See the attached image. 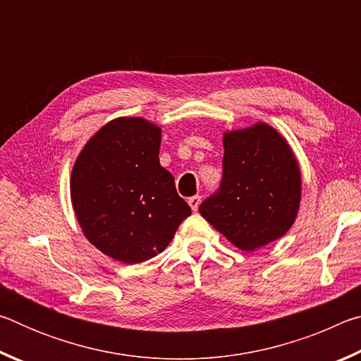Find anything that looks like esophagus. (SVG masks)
I'll return each mask as SVG.
<instances>
[{"instance_id": "esophagus-1", "label": "esophagus", "mask_w": 361, "mask_h": 361, "mask_svg": "<svg viewBox=\"0 0 361 361\" xmlns=\"http://www.w3.org/2000/svg\"><path fill=\"white\" fill-rule=\"evenodd\" d=\"M188 204L192 209V212H197L199 205H200V195H192V197H189Z\"/></svg>"}]
</instances>
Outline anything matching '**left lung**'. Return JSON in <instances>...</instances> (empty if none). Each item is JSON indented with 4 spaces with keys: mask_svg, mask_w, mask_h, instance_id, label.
<instances>
[{
    "mask_svg": "<svg viewBox=\"0 0 361 361\" xmlns=\"http://www.w3.org/2000/svg\"><path fill=\"white\" fill-rule=\"evenodd\" d=\"M223 146L221 186L199 212L232 245L255 252L296 221L301 169L286 138L266 122L226 130Z\"/></svg>",
    "mask_w": 361,
    "mask_h": 361,
    "instance_id": "8db88e82",
    "label": "left lung"
}]
</instances>
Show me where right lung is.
Returning a JSON list of instances; mask_svg holds the SVG:
<instances>
[{"label":"right lung","mask_w":361,"mask_h":361,"mask_svg":"<svg viewBox=\"0 0 361 361\" xmlns=\"http://www.w3.org/2000/svg\"><path fill=\"white\" fill-rule=\"evenodd\" d=\"M161 137L145 118H116L89 138L71 170V204L85 239L126 264L162 253L191 215L159 164Z\"/></svg>","instance_id":"add662e5"}]
</instances>
